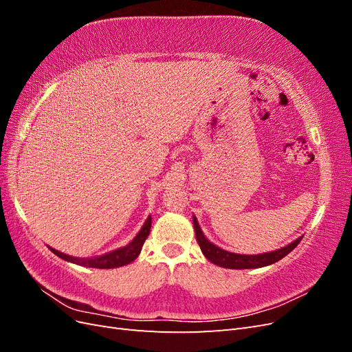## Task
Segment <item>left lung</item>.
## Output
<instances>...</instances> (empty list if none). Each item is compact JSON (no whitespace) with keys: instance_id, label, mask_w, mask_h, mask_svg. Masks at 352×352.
<instances>
[{"instance_id":"left-lung-1","label":"left lung","mask_w":352,"mask_h":352,"mask_svg":"<svg viewBox=\"0 0 352 352\" xmlns=\"http://www.w3.org/2000/svg\"><path fill=\"white\" fill-rule=\"evenodd\" d=\"M194 229H195L197 242L199 245L202 254L207 257V260L220 265V267H226V269H257V267H264V265L273 264L276 261L282 260L285 255L289 254L302 239V236L298 238L289 245H286V247L273 252H265L258 255H242V254H233V252L225 251L216 247L214 243H211L204 236V233H202L197 221V217H194Z\"/></svg>"}]
</instances>
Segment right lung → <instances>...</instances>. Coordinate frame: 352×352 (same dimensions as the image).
<instances>
[{
    "instance_id": "obj_1",
    "label": "right lung",
    "mask_w": 352,
    "mask_h": 352,
    "mask_svg": "<svg viewBox=\"0 0 352 352\" xmlns=\"http://www.w3.org/2000/svg\"><path fill=\"white\" fill-rule=\"evenodd\" d=\"M150 230H151V217H148L146 221H145V225L140 230V233H138L135 239L129 245H126V247L119 248L116 251H111L109 254L100 255V257L76 258V257H70V255L63 254V252H60L54 248H50V250L54 252L57 257L66 260V261H70V263H74V264L85 265V267L114 269V267H120V265H126V264L132 263L138 257V255H140L145 239L148 238V235H150Z\"/></svg>"
}]
</instances>
